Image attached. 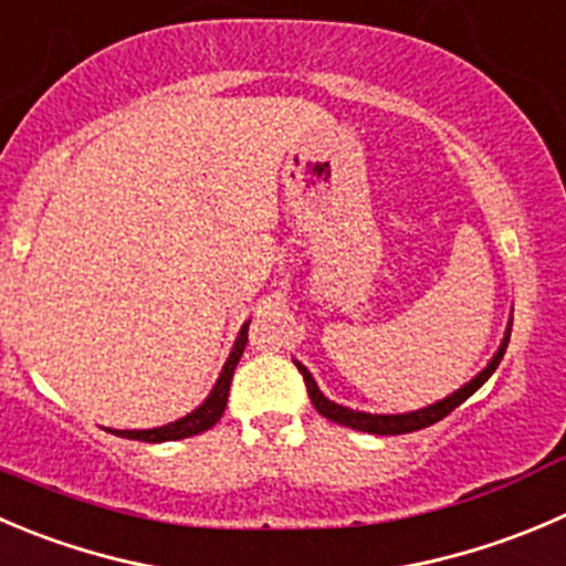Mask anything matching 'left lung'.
Returning a JSON list of instances; mask_svg holds the SVG:
<instances>
[{"mask_svg": "<svg viewBox=\"0 0 566 566\" xmlns=\"http://www.w3.org/2000/svg\"><path fill=\"white\" fill-rule=\"evenodd\" d=\"M506 345H509V334L503 337L501 343V350H497L495 356H492L490 365L484 367V370L479 373V376L473 378L470 384H464L462 389H457L453 395H448L446 400H437L434 406H426V409L420 411H409V415H367V411H354V409H345V406L334 403V400H328L326 395L317 389L315 378L310 376V370H306L304 365H298L301 376H304V384H306V392H310L312 403H315V409L321 411L323 417H328V420L339 422V426H348V429H356V431H367V434H409V431H420L426 429V426H434V422H440L442 417L451 415L457 406H462L464 400L470 398V395L475 392V389L481 387V384L486 381V378L495 373V367L501 365L503 354H506Z\"/></svg>", "mask_w": 566, "mask_h": 566, "instance_id": "8db88e82", "label": "left lung"}]
</instances>
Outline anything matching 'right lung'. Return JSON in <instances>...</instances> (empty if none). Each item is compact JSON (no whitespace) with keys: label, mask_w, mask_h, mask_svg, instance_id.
Returning a JSON list of instances; mask_svg holds the SVG:
<instances>
[{"label":"right lung","mask_w":566,"mask_h":566,"mask_svg":"<svg viewBox=\"0 0 566 566\" xmlns=\"http://www.w3.org/2000/svg\"><path fill=\"white\" fill-rule=\"evenodd\" d=\"M245 343H249V323L240 328L238 343H234L232 354H229L227 365H223L221 378H218L216 389L210 392V398L199 406L196 411L185 415L182 420L168 422V426H160V429H146V431H113V434L126 437V440H140V442H171V440H185V437L201 434V431L212 429L218 420H221L223 409H227L229 400V387H232V376L234 367H238L240 356H243Z\"/></svg>","instance_id":"add662e5"}]
</instances>
